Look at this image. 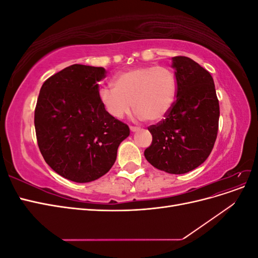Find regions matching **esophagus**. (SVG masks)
Returning <instances> with one entry per match:
<instances>
[{
  "mask_svg": "<svg viewBox=\"0 0 258 258\" xmlns=\"http://www.w3.org/2000/svg\"><path fill=\"white\" fill-rule=\"evenodd\" d=\"M140 128L139 127H135V126H130V130L132 131V132H136V131H138Z\"/></svg>",
  "mask_w": 258,
  "mask_h": 258,
  "instance_id": "34e87169",
  "label": "esophagus"
}]
</instances>
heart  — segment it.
Returning a JSON list of instances; mask_svg holds the SVG:
<instances>
[{"mask_svg":"<svg viewBox=\"0 0 258 258\" xmlns=\"http://www.w3.org/2000/svg\"><path fill=\"white\" fill-rule=\"evenodd\" d=\"M99 97L114 118H122L134 106L139 118L157 122L165 118L175 102V76L165 67L134 68L117 74L113 88H101Z\"/></svg>","mask_w":258,"mask_h":258,"instance_id":"1","label":"heart"}]
</instances>
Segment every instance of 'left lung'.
<instances>
[{"mask_svg": "<svg viewBox=\"0 0 258 258\" xmlns=\"http://www.w3.org/2000/svg\"><path fill=\"white\" fill-rule=\"evenodd\" d=\"M176 100L165 119L152 124V144L144 151L152 166L183 174L204 163L213 150L220 104L212 76L190 58H172Z\"/></svg>", "mask_w": 258, "mask_h": 258, "instance_id": "obj_1", "label": "left lung"}]
</instances>
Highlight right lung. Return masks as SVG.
<instances>
[{"mask_svg":"<svg viewBox=\"0 0 258 258\" xmlns=\"http://www.w3.org/2000/svg\"><path fill=\"white\" fill-rule=\"evenodd\" d=\"M103 68L73 64L46 80L34 112L38 148L59 175L88 183L107 173L128 124L106 112L99 97Z\"/></svg>","mask_w":258,"mask_h":258,"instance_id":"add662e5","label":"right lung"}]
</instances>
